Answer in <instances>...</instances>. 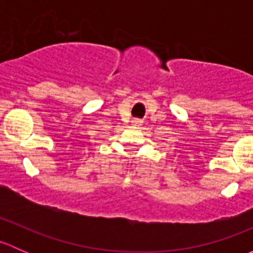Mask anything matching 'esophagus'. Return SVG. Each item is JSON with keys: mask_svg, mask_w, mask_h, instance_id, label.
Instances as JSON below:
<instances>
[{"mask_svg": "<svg viewBox=\"0 0 253 253\" xmlns=\"http://www.w3.org/2000/svg\"><path fill=\"white\" fill-rule=\"evenodd\" d=\"M132 124L134 125V126H139V125H142V120H138V119H134L133 121H132Z\"/></svg>", "mask_w": 253, "mask_h": 253, "instance_id": "obj_1", "label": "esophagus"}]
</instances>
